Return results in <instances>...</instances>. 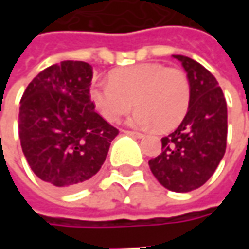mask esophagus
<instances>
[{"mask_svg": "<svg viewBox=\"0 0 249 249\" xmlns=\"http://www.w3.org/2000/svg\"><path fill=\"white\" fill-rule=\"evenodd\" d=\"M123 133H124V135L132 136V137H136V139H142V137H144L142 133H139V132H132V130H123Z\"/></svg>", "mask_w": 249, "mask_h": 249, "instance_id": "obj_1", "label": "esophagus"}]
</instances>
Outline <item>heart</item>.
<instances>
[{
  "label": "heart",
  "mask_w": 249,
  "mask_h": 249,
  "mask_svg": "<svg viewBox=\"0 0 249 249\" xmlns=\"http://www.w3.org/2000/svg\"><path fill=\"white\" fill-rule=\"evenodd\" d=\"M89 97L109 123L119 121L135 104L139 108L128 119L129 125L171 129L187 113L191 89L181 69L145 62L112 71L109 81H94Z\"/></svg>",
  "instance_id": "1"
}]
</instances>
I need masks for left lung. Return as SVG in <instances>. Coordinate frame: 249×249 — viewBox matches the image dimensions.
Wrapping results in <instances>:
<instances>
[{
	"mask_svg": "<svg viewBox=\"0 0 249 249\" xmlns=\"http://www.w3.org/2000/svg\"><path fill=\"white\" fill-rule=\"evenodd\" d=\"M173 57L187 71L191 97L185 117L161 139V152L149 160L153 176L173 192H191L209 180L227 146V101L219 82L201 64Z\"/></svg>",
	"mask_w": 249,
	"mask_h": 249,
	"instance_id": "left-lung-1",
	"label": "left lung"
}]
</instances>
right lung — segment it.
Here are the masks:
<instances>
[{
	"mask_svg": "<svg viewBox=\"0 0 249 249\" xmlns=\"http://www.w3.org/2000/svg\"><path fill=\"white\" fill-rule=\"evenodd\" d=\"M92 66L62 61L32 80L19 104L18 133L30 169L62 191L81 188L100 171L119 130L94 110Z\"/></svg>",
	"mask_w": 249,
	"mask_h": 249,
	"instance_id": "obj_1",
	"label": "right lung"
}]
</instances>
